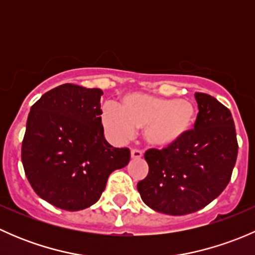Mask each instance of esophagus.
I'll list each match as a JSON object with an SVG mask.
<instances>
[{
    "label": "esophagus",
    "instance_id": "1",
    "mask_svg": "<svg viewBox=\"0 0 255 255\" xmlns=\"http://www.w3.org/2000/svg\"><path fill=\"white\" fill-rule=\"evenodd\" d=\"M130 156H132L133 159H140L143 156V151L139 150V149H132Z\"/></svg>",
    "mask_w": 255,
    "mask_h": 255
}]
</instances>
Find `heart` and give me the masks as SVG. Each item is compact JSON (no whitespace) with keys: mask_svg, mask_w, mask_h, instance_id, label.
I'll list each match as a JSON object with an SVG mask.
<instances>
[{"mask_svg":"<svg viewBox=\"0 0 255 255\" xmlns=\"http://www.w3.org/2000/svg\"><path fill=\"white\" fill-rule=\"evenodd\" d=\"M196 112L190 101L164 99L142 92L123 95L120 106L106 102L101 122L113 142L129 139L135 128H143L144 140L154 148L175 145L189 133Z\"/></svg>","mask_w":255,"mask_h":255,"instance_id":"heart-1","label":"heart"}]
</instances>
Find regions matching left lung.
Segmentation results:
<instances>
[{"mask_svg":"<svg viewBox=\"0 0 255 255\" xmlns=\"http://www.w3.org/2000/svg\"><path fill=\"white\" fill-rule=\"evenodd\" d=\"M199 113L194 129L170 148L144 154L148 175L137 184L144 204L165 215L196 212L220 196L238 154L231 111L215 97L195 94Z\"/></svg>","mask_w":255,"mask_h":255,"instance_id":"obj_1","label":"left lung"}]
</instances>
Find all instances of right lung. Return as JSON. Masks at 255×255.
Listing matches in <instances>:
<instances>
[{"instance_id":"1","label":"right lung","mask_w":255,"mask_h":255,"mask_svg":"<svg viewBox=\"0 0 255 255\" xmlns=\"http://www.w3.org/2000/svg\"><path fill=\"white\" fill-rule=\"evenodd\" d=\"M102 95L100 89L64 84L30 107L22 142L25 176L38 196L61 210L92 206L110 174L130 159L129 149L105 139Z\"/></svg>"}]
</instances>
